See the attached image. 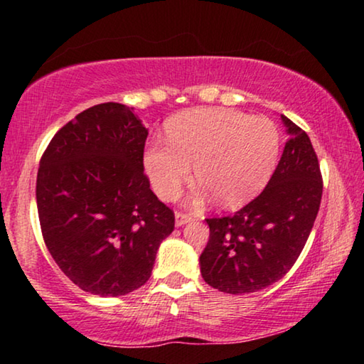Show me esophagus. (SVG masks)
<instances>
[{
  "label": "esophagus",
  "instance_id": "1",
  "mask_svg": "<svg viewBox=\"0 0 364 364\" xmlns=\"http://www.w3.org/2000/svg\"><path fill=\"white\" fill-rule=\"evenodd\" d=\"M191 220H192V215H188V213L176 212V227H183Z\"/></svg>",
  "mask_w": 364,
  "mask_h": 364
}]
</instances>
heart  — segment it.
Returning <instances> with one entry per match:
<instances>
[{"label": "heart", "instance_id": "1", "mask_svg": "<svg viewBox=\"0 0 364 364\" xmlns=\"http://www.w3.org/2000/svg\"><path fill=\"white\" fill-rule=\"evenodd\" d=\"M167 142L151 144L144 167L154 191L172 200L191 182L192 167L200 192L193 203L213 196L225 207L250 200L275 168L280 137L275 124L228 109H192L167 124Z\"/></svg>", "mask_w": 364, "mask_h": 364}]
</instances>
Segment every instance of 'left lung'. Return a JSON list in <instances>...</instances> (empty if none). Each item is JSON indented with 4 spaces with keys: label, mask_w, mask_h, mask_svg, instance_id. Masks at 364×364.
<instances>
[{
    "label": "left lung",
    "mask_w": 364,
    "mask_h": 364,
    "mask_svg": "<svg viewBox=\"0 0 364 364\" xmlns=\"http://www.w3.org/2000/svg\"><path fill=\"white\" fill-rule=\"evenodd\" d=\"M288 141L257 198L232 217L207 218L202 278L218 291L243 295L283 278L300 257L320 210L323 182L310 137L282 116Z\"/></svg>",
    "instance_id": "left-lung-1"
}]
</instances>
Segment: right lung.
<instances>
[{
    "instance_id": "right-lung-1",
    "label": "right lung",
    "mask_w": 364,
    "mask_h": 364,
    "mask_svg": "<svg viewBox=\"0 0 364 364\" xmlns=\"http://www.w3.org/2000/svg\"><path fill=\"white\" fill-rule=\"evenodd\" d=\"M147 134L134 107L97 104L59 129L39 162L44 243L64 275L92 295L142 287L173 230V212L144 176Z\"/></svg>"
}]
</instances>
